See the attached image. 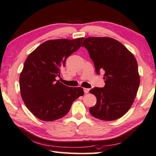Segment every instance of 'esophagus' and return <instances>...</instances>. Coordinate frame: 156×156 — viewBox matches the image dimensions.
<instances>
[{
  "instance_id": "34e87169",
  "label": "esophagus",
  "mask_w": 156,
  "mask_h": 156,
  "mask_svg": "<svg viewBox=\"0 0 156 156\" xmlns=\"http://www.w3.org/2000/svg\"><path fill=\"white\" fill-rule=\"evenodd\" d=\"M83 90H84L85 94H87L88 92H89V91H90V89H88V88H83Z\"/></svg>"
}]
</instances>
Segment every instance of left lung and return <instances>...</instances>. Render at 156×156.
Returning <instances> with one entry per match:
<instances>
[{
	"label": "left lung",
	"mask_w": 156,
	"mask_h": 156,
	"mask_svg": "<svg viewBox=\"0 0 156 156\" xmlns=\"http://www.w3.org/2000/svg\"><path fill=\"white\" fill-rule=\"evenodd\" d=\"M81 46L88 50L97 74L104 72L105 86L90 91L97 98L90 112L106 121L120 119L131 107L140 84L134 55L122 44L108 37H87Z\"/></svg>",
	"instance_id": "1"
}]
</instances>
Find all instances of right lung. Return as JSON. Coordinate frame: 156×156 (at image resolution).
<instances>
[{
    "label": "right lung",
    "mask_w": 156,
    "mask_h": 156,
    "mask_svg": "<svg viewBox=\"0 0 156 156\" xmlns=\"http://www.w3.org/2000/svg\"><path fill=\"white\" fill-rule=\"evenodd\" d=\"M84 37L48 40L27 56L20 76L22 100L34 115L44 121L65 116L73 102L83 96L82 87L66 86L56 78L66 60L81 47Z\"/></svg>",
    "instance_id": "right-lung-1"
}]
</instances>
